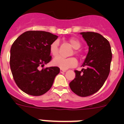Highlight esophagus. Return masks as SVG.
Returning a JSON list of instances; mask_svg holds the SVG:
<instances>
[{
    "label": "esophagus",
    "mask_w": 124,
    "mask_h": 124,
    "mask_svg": "<svg viewBox=\"0 0 124 124\" xmlns=\"http://www.w3.org/2000/svg\"><path fill=\"white\" fill-rule=\"evenodd\" d=\"M66 70H60V73H65V72H66Z\"/></svg>",
    "instance_id": "obj_1"
}]
</instances>
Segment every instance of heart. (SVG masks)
Wrapping results in <instances>:
<instances>
[{
    "mask_svg": "<svg viewBox=\"0 0 124 124\" xmlns=\"http://www.w3.org/2000/svg\"><path fill=\"white\" fill-rule=\"evenodd\" d=\"M68 41L72 47L75 49L74 53L77 55H79L80 53L77 51V49L81 47L80 42L75 38H71V39H69ZM49 51H50L51 54H52V56H53L54 57L58 56V53H59V42L58 40H55L51 44L50 46H49ZM73 54V53L72 52L71 53V55H72ZM52 63L53 66H57L60 69L67 70L68 68H73L77 66V60L74 57H70V58H67L57 57L53 60Z\"/></svg>",
    "mask_w": 124,
    "mask_h": 124,
    "instance_id": "heart-1",
    "label": "heart"
}]
</instances>
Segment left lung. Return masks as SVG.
<instances>
[{"instance_id": "obj_1", "label": "left lung", "mask_w": 124, "mask_h": 124, "mask_svg": "<svg viewBox=\"0 0 124 124\" xmlns=\"http://www.w3.org/2000/svg\"><path fill=\"white\" fill-rule=\"evenodd\" d=\"M89 46L83 63L85 68L75 70L76 77L70 83L72 91L82 97L96 93L104 85L110 72L112 60L111 46L108 40L98 33H80Z\"/></svg>"}]
</instances>
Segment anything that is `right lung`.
Masks as SVG:
<instances>
[{
  "instance_id": "1",
  "label": "right lung",
  "mask_w": 124,
  "mask_h": 124,
  "mask_svg": "<svg viewBox=\"0 0 124 124\" xmlns=\"http://www.w3.org/2000/svg\"><path fill=\"white\" fill-rule=\"evenodd\" d=\"M58 36L43 31H28L11 46L10 68L15 82L27 94L40 96L52 86L58 67L42 68L51 60L49 46Z\"/></svg>"
}]
</instances>
